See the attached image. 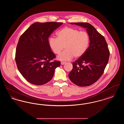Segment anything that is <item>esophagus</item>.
I'll list each match as a JSON object with an SVG mask.
<instances>
[{"mask_svg":"<svg viewBox=\"0 0 124 124\" xmlns=\"http://www.w3.org/2000/svg\"><path fill=\"white\" fill-rule=\"evenodd\" d=\"M65 63V62H61V65H64Z\"/></svg>","mask_w":124,"mask_h":124,"instance_id":"esophagus-1","label":"esophagus"}]
</instances>
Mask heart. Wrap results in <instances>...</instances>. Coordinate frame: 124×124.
Returning <instances> with one entry per match:
<instances>
[{
  "label": "heart",
  "instance_id": "heart-1",
  "mask_svg": "<svg viewBox=\"0 0 124 124\" xmlns=\"http://www.w3.org/2000/svg\"><path fill=\"white\" fill-rule=\"evenodd\" d=\"M57 38L51 37L48 45L53 53L59 54L64 48L65 50L57 57L61 61H67L83 56L88 48L90 39L87 32L71 27H65L57 33Z\"/></svg>",
  "mask_w": 124,
  "mask_h": 124
}]
</instances>
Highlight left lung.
Returning a JSON list of instances; mask_svg holds the SVG:
<instances>
[{
	"mask_svg": "<svg viewBox=\"0 0 124 124\" xmlns=\"http://www.w3.org/2000/svg\"><path fill=\"white\" fill-rule=\"evenodd\" d=\"M86 30L90 44L86 52L72 64L69 74L71 81L79 86H87L96 82L104 72L110 52L104 36L88 23H71Z\"/></svg>",
	"mask_w": 124,
	"mask_h": 124,
	"instance_id": "left-lung-1",
	"label": "left lung"
}]
</instances>
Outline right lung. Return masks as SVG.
I'll list each match as a JSON object with an SVG mask.
<instances>
[{"label": "right lung", "instance_id": "add662e5", "mask_svg": "<svg viewBox=\"0 0 124 124\" xmlns=\"http://www.w3.org/2000/svg\"><path fill=\"white\" fill-rule=\"evenodd\" d=\"M62 23L36 22L20 36L16 50L18 70L31 84L40 85L50 81L59 61H52L55 55L48 45V38Z\"/></svg>", "mask_w": 124, "mask_h": 124}]
</instances>
